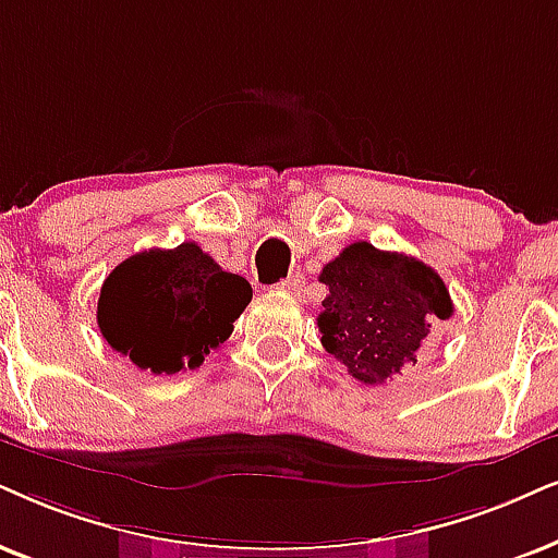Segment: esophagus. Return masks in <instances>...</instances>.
<instances>
[{
  "mask_svg": "<svg viewBox=\"0 0 558 558\" xmlns=\"http://www.w3.org/2000/svg\"><path fill=\"white\" fill-rule=\"evenodd\" d=\"M280 288H283V291H288L291 295H303V293H306V280H303V275H291V278L280 283Z\"/></svg>",
  "mask_w": 558,
  "mask_h": 558,
  "instance_id": "obj_1",
  "label": "esophagus"
}]
</instances>
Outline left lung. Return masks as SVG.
Listing matches in <instances>:
<instances>
[{"label": "left lung", "instance_id": "1", "mask_svg": "<svg viewBox=\"0 0 558 558\" xmlns=\"http://www.w3.org/2000/svg\"><path fill=\"white\" fill-rule=\"evenodd\" d=\"M319 280L329 288L316 319L324 350L365 386L386 384L417 363L429 327L453 316L448 288L433 267L368 242L344 246Z\"/></svg>", "mask_w": 558, "mask_h": 558}]
</instances>
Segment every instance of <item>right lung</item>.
Segmentation results:
<instances>
[{"label": "right lung", "instance_id": "1", "mask_svg": "<svg viewBox=\"0 0 558 558\" xmlns=\"http://www.w3.org/2000/svg\"><path fill=\"white\" fill-rule=\"evenodd\" d=\"M252 301L242 275L221 270L195 242L138 252L105 278L97 324L112 350L161 376L197 368L227 342Z\"/></svg>", "mask_w": 558, "mask_h": 558}]
</instances>
